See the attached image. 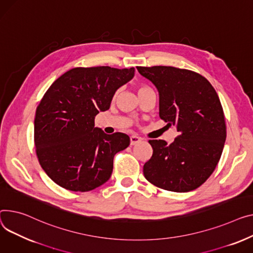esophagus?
Returning a JSON list of instances; mask_svg holds the SVG:
<instances>
[{
  "label": "esophagus",
  "instance_id": "esophagus-1",
  "mask_svg": "<svg viewBox=\"0 0 253 253\" xmlns=\"http://www.w3.org/2000/svg\"><path fill=\"white\" fill-rule=\"evenodd\" d=\"M140 141H141V138L138 137V136H136V135L130 136V144H131V145H135V144L139 143Z\"/></svg>",
  "mask_w": 253,
  "mask_h": 253
}]
</instances>
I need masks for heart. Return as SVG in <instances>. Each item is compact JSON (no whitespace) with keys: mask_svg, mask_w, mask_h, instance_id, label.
I'll use <instances>...</instances> for the list:
<instances>
[{"mask_svg":"<svg viewBox=\"0 0 253 253\" xmlns=\"http://www.w3.org/2000/svg\"><path fill=\"white\" fill-rule=\"evenodd\" d=\"M145 89H147V87H145V86H139V87H138V93L141 92V91H143V90H145Z\"/></svg>","mask_w":253,"mask_h":253,"instance_id":"1","label":"heart"}]
</instances>
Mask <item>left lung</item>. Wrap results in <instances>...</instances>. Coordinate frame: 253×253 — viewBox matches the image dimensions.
<instances>
[{
	"mask_svg": "<svg viewBox=\"0 0 253 253\" xmlns=\"http://www.w3.org/2000/svg\"><path fill=\"white\" fill-rule=\"evenodd\" d=\"M137 70L159 91L161 119L179 132L171 144L148 141L154 151L143 166L144 177L165 190H194L212 174L223 153L227 132L220 98L196 72L171 66Z\"/></svg>",
	"mask_w": 253,
	"mask_h": 253,
	"instance_id": "left-lung-1",
	"label": "left lung"
}]
</instances>
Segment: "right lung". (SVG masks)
Returning <instances> with one entry per match:
<instances>
[{
  "mask_svg": "<svg viewBox=\"0 0 253 253\" xmlns=\"http://www.w3.org/2000/svg\"><path fill=\"white\" fill-rule=\"evenodd\" d=\"M135 69L77 67L60 76L37 108L35 144L39 162L59 186L86 192L106 183L118 151L128 147L127 134L108 135L94 127L99 112L110 109L117 89Z\"/></svg>",
  "mask_w": 253,
  "mask_h": 253,
  "instance_id": "obj_1",
  "label": "right lung"
}]
</instances>
